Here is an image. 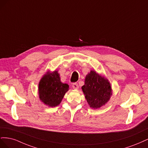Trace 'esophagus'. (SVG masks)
Instances as JSON below:
<instances>
[{
    "instance_id": "obj_1",
    "label": "esophagus",
    "mask_w": 148,
    "mask_h": 148,
    "mask_svg": "<svg viewBox=\"0 0 148 148\" xmlns=\"http://www.w3.org/2000/svg\"><path fill=\"white\" fill-rule=\"evenodd\" d=\"M72 88L75 89H78L79 86H78V84L77 83H75L72 84Z\"/></svg>"
}]
</instances>
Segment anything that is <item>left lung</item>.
Returning <instances> with one entry per match:
<instances>
[{"label":"left lung","mask_w":148,"mask_h":148,"mask_svg":"<svg viewBox=\"0 0 148 148\" xmlns=\"http://www.w3.org/2000/svg\"><path fill=\"white\" fill-rule=\"evenodd\" d=\"M82 88L88 104L93 109L105 105L112 96V88L108 79L93 70L86 76Z\"/></svg>","instance_id":"left-lung-1"}]
</instances>
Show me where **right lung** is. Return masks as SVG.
<instances>
[{
    "label": "right lung",
    "mask_w": 148,
    "mask_h": 148,
    "mask_svg": "<svg viewBox=\"0 0 148 148\" xmlns=\"http://www.w3.org/2000/svg\"><path fill=\"white\" fill-rule=\"evenodd\" d=\"M69 86L62 83L57 71L47 72L39 83V99L44 104L49 107L59 105L65 94L69 91Z\"/></svg>",
    "instance_id": "1"
}]
</instances>
